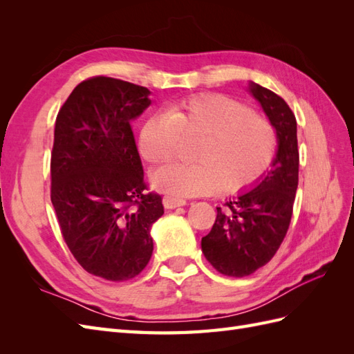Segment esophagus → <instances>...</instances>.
Listing matches in <instances>:
<instances>
[{
    "label": "esophagus",
    "mask_w": 354,
    "mask_h": 354,
    "mask_svg": "<svg viewBox=\"0 0 354 354\" xmlns=\"http://www.w3.org/2000/svg\"><path fill=\"white\" fill-rule=\"evenodd\" d=\"M183 205H186L185 199L174 198V196H164V207L168 209H174V208L183 207Z\"/></svg>",
    "instance_id": "1"
}]
</instances>
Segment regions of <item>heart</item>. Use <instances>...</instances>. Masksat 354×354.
I'll return each instance as SVG.
<instances>
[{"label":"heart","mask_w":354,"mask_h":354,"mask_svg":"<svg viewBox=\"0 0 354 354\" xmlns=\"http://www.w3.org/2000/svg\"><path fill=\"white\" fill-rule=\"evenodd\" d=\"M181 137H201L192 155L196 162L167 165L153 176L155 187L177 196L248 190L270 169L277 152L274 125L221 94L194 95L149 118L138 134V151L147 162L164 164L177 156Z\"/></svg>","instance_id":"heart-1"}]
</instances>
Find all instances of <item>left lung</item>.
<instances>
[{
  "mask_svg": "<svg viewBox=\"0 0 354 354\" xmlns=\"http://www.w3.org/2000/svg\"><path fill=\"white\" fill-rule=\"evenodd\" d=\"M277 133V152L270 171L254 189L217 208L211 232L202 238L205 259L221 274L243 277L269 263L288 232L298 186L297 120L286 102L261 85L250 82Z\"/></svg>",
  "mask_w": 354,
  "mask_h": 354,
  "instance_id": "8db88e82",
  "label": "left lung"
}]
</instances>
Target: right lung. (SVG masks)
<instances>
[{
    "mask_svg": "<svg viewBox=\"0 0 354 354\" xmlns=\"http://www.w3.org/2000/svg\"><path fill=\"white\" fill-rule=\"evenodd\" d=\"M151 91L122 80L94 77L63 103L51 152V203L72 255L106 281L133 279L153 251L152 224L162 198L147 194L131 121Z\"/></svg>",
    "mask_w": 354,
    "mask_h": 354,
    "instance_id": "obj_1",
    "label": "right lung"
}]
</instances>
